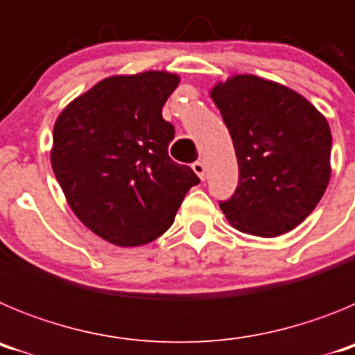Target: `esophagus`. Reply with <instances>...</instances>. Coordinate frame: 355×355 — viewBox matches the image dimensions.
Here are the masks:
<instances>
[{
  "label": "esophagus",
  "instance_id": "1",
  "mask_svg": "<svg viewBox=\"0 0 355 355\" xmlns=\"http://www.w3.org/2000/svg\"><path fill=\"white\" fill-rule=\"evenodd\" d=\"M192 168H193V172H196V174L199 175L200 180H205V178H206V167H205V163L200 162V159H197V162L192 163Z\"/></svg>",
  "mask_w": 355,
  "mask_h": 355
}]
</instances>
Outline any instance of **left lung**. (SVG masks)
Instances as JSON below:
<instances>
[{
	"mask_svg": "<svg viewBox=\"0 0 355 355\" xmlns=\"http://www.w3.org/2000/svg\"><path fill=\"white\" fill-rule=\"evenodd\" d=\"M233 139L238 187L220 209L233 227L272 238L300 224L331 180V128L284 85L236 74L209 92Z\"/></svg>",
	"mask_w": 355,
	"mask_h": 355,
	"instance_id": "left-lung-1",
	"label": "left lung"
}]
</instances>
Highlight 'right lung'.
Wrapping results in <instances>:
<instances>
[{
  "instance_id": "add662e5",
  "label": "right lung",
  "mask_w": 355,
  "mask_h": 355,
  "mask_svg": "<svg viewBox=\"0 0 355 355\" xmlns=\"http://www.w3.org/2000/svg\"><path fill=\"white\" fill-rule=\"evenodd\" d=\"M180 76H110L69 103L53 130L51 167L74 215L103 240L137 247L172 225L199 178L168 156L162 108Z\"/></svg>"
}]
</instances>
